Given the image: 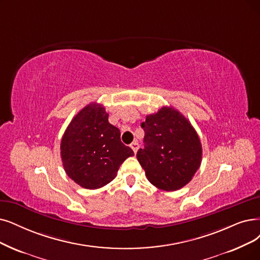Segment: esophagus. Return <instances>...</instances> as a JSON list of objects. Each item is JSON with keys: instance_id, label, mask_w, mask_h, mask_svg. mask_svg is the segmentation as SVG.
<instances>
[{"instance_id": "obj_1", "label": "esophagus", "mask_w": 260, "mask_h": 260, "mask_svg": "<svg viewBox=\"0 0 260 260\" xmlns=\"http://www.w3.org/2000/svg\"><path fill=\"white\" fill-rule=\"evenodd\" d=\"M130 147L132 148V150L134 151V153H137V151L139 150L140 145H139V143L136 141V142H133V143L130 145Z\"/></svg>"}]
</instances>
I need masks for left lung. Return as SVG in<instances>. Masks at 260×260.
<instances>
[{"mask_svg": "<svg viewBox=\"0 0 260 260\" xmlns=\"http://www.w3.org/2000/svg\"><path fill=\"white\" fill-rule=\"evenodd\" d=\"M144 148L137 158L151 184L176 191L188 184L202 162V144L191 122L172 107H163L142 122Z\"/></svg>", "mask_w": 260, "mask_h": 260, "instance_id": "8db88e82", "label": "left lung"}]
</instances>
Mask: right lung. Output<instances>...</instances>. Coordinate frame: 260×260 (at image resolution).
I'll return each mask as SVG.
<instances>
[{"instance_id":"1","label":"right lung","mask_w":260,"mask_h":260,"mask_svg":"<svg viewBox=\"0 0 260 260\" xmlns=\"http://www.w3.org/2000/svg\"><path fill=\"white\" fill-rule=\"evenodd\" d=\"M134 155L109 122L105 107L91 102L72 118L60 142V157L68 177L95 190L116 177L121 163Z\"/></svg>"}]
</instances>
